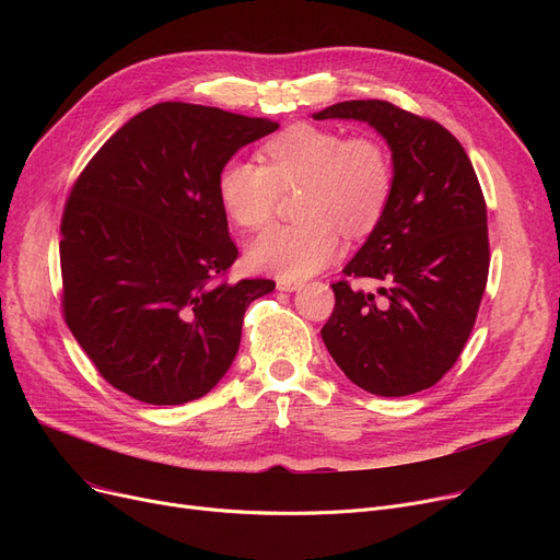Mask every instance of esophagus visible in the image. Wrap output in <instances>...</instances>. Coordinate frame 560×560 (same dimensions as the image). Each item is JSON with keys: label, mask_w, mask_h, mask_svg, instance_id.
I'll use <instances>...</instances> for the list:
<instances>
[{"label": "esophagus", "mask_w": 560, "mask_h": 560, "mask_svg": "<svg viewBox=\"0 0 560 560\" xmlns=\"http://www.w3.org/2000/svg\"><path fill=\"white\" fill-rule=\"evenodd\" d=\"M277 288L283 290V292H295V290L302 288V281H298V279H279Z\"/></svg>", "instance_id": "34e87169"}]
</instances>
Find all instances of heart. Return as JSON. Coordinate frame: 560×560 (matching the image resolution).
Instances as JSON below:
<instances>
[{"label": "heart", "mask_w": 560, "mask_h": 560, "mask_svg": "<svg viewBox=\"0 0 560 560\" xmlns=\"http://www.w3.org/2000/svg\"><path fill=\"white\" fill-rule=\"evenodd\" d=\"M265 165L233 156L218 172V199L243 229L270 220L279 190L302 186L298 224H272L247 247L254 270L281 279L319 272L351 238L370 233L393 195L390 154L376 138H347L340 131L292 125L262 144Z\"/></svg>", "instance_id": "heart-1"}]
</instances>
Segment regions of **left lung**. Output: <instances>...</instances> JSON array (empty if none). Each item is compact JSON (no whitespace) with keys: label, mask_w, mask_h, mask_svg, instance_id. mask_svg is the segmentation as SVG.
I'll return each mask as SVG.
<instances>
[{"label":"left lung","mask_w":560,"mask_h":560,"mask_svg":"<svg viewBox=\"0 0 560 560\" xmlns=\"http://www.w3.org/2000/svg\"><path fill=\"white\" fill-rule=\"evenodd\" d=\"M313 117L370 125L395 170L384 215L342 270L376 279L378 295L334 283L322 340L351 384L372 395L427 390L456 363L488 281V218L475 167L445 127L390 102H340Z\"/></svg>","instance_id":"left-lung-1"}]
</instances>
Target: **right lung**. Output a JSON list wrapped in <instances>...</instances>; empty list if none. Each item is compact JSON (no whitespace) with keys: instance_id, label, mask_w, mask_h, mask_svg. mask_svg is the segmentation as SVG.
Returning <instances> with one entry per match:
<instances>
[{"instance_id":"obj_1","label":"right lung","mask_w":560,"mask_h":560,"mask_svg":"<svg viewBox=\"0 0 560 560\" xmlns=\"http://www.w3.org/2000/svg\"><path fill=\"white\" fill-rule=\"evenodd\" d=\"M268 117L163 102L117 129L77 179L61 222L66 322L129 397L174 406L215 388L247 306L270 279L220 277L238 258L215 182Z\"/></svg>"}]
</instances>
